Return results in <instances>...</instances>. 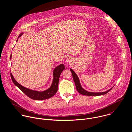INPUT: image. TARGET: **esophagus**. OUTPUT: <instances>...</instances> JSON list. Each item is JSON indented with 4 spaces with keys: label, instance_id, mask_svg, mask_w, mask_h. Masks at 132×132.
I'll return each instance as SVG.
<instances>
[{
    "label": "esophagus",
    "instance_id": "34e87169",
    "mask_svg": "<svg viewBox=\"0 0 132 132\" xmlns=\"http://www.w3.org/2000/svg\"><path fill=\"white\" fill-rule=\"evenodd\" d=\"M72 59H72V58L69 57H67V58L66 59V61H67V62H68V63H71V62H72V61H73Z\"/></svg>",
    "mask_w": 132,
    "mask_h": 132
}]
</instances>
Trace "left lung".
<instances>
[{
	"instance_id": "left-lung-1",
	"label": "left lung",
	"mask_w": 132,
	"mask_h": 132,
	"mask_svg": "<svg viewBox=\"0 0 132 132\" xmlns=\"http://www.w3.org/2000/svg\"><path fill=\"white\" fill-rule=\"evenodd\" d=\"M70 71L72 73V74L73 76V78L75 84L76 88L78 92L79 93H80V94H82V95H89V96H97V95H104V94H106L107 93H108L109 91H110L112 88H110V89L108 90L106 92H102V93H91V92H87L85 90H84L82 86H81V84L80 83V81L79 80V78L78 77L77 75H76L75 73L74 72V71L70 69Z\"/></svg>"
}]
</instances>
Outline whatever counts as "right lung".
Returning a JSON list of instances; mask_svg holds the SVG:
<instances>
[{"label": "right lung", "instance_id": "obj_1", "mask_svg": "<svg viewBox=\"0 0 132 132\" xmlns=\"http://www.w3.org/2000/svg\"><path fill=\"white\" fill-rule=\"evenodd\" d=\"M23 34H21L18 37V38L22 35ZM18 38L16 42L18 41ZM10 58H12V55H11ZM64 65L63 64H61L59 65L55 68L53 71V80L50 87L47 90L44 92H38L35 90H30L25 87L22 86L18 83L15 79L14 78L12 73H11V77L14 84L17 86L19 89L27 96L30 97L31 99L35 100H43L47 99L51 97L56 93L58 88V85L59 82V77L61 72L64 70Z\"/></svg>", "mask_w": 132, "mask_h": 132}]
</instances>
